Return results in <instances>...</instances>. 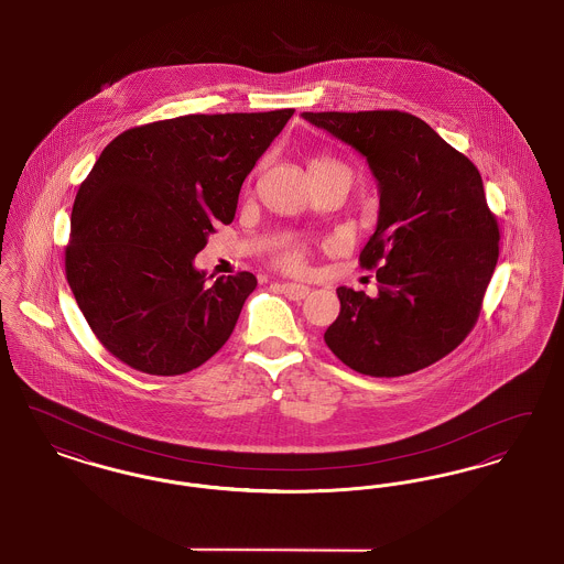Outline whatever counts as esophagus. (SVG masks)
<instances>
[{"label": "esophagus", "instance_id": "obj_1", "mask_svg": "<svg viewBox=\"0 0 564 564\" xmlns=\"http://www.w3.org/2000/svg\"><path fill=\"white\" fill-rule=\"evenodd\" d=\"M281 292L288 295V297H292V300H302V297L308 295L311 290L306 285H302V283H283Z\"/></svg>", "mask_w": 564, "mask_h": 564}]
</instances>
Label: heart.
Instances as JSON below:
<instances>
[{
	"label": "heart",
	"mask_w": 564,
	"mask_h": 564,
	"mask_svg": "<svg viewBox=\"0 0 564 564\" xmlns=\"http://www.w3.org/2000/svg\"><path fill=\"white\" fill-rule=\"evenodd\" d=\"M338 166H343V164L336 161V159H332V156H313V159L308 161V173H311V175H317V173H325V171L338 169ZM279 262H281L283 269H302V267H304V249L297 247V245L285 249L283 256L279 258Z\"/></svg>",
	"instance_id": "1"
}]
</instances>
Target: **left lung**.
<instances>
[{"label": "left lung", "instance_id": "obj_1", "mask_svg": "<svg viewBox=\"0 0 564 564\" xmlns=\"http://www.w3.org/2000/svg\"><path fill=\"white\" fill-rule=\"evenodd\" d=\"M355 148L378 182V221L359 262L378 294L338 288L325 345L359 375H412L455 350L478 322L499 260V226L474 162L421 118L398 111H304Z\"/></svg>", "mask_w": 564, "mask_h": 564}]
</instances>
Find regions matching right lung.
I'll return each instance as SVG.
<instances>
[{
    "label": "right lung",
    "mask_w": 564,
    "mask_h": 564,
    "mask_svg": "<svg viewBox=\"0 0 564 564\" xmlns=\"http://www.w3.org/2000/svg\"><path fill=\"white\" fill-rule=\"evenodd\" d=\"M294 109L189 113L118 134L72 209L67 283L106 349L139 372L186 375L226 345L251 272L207 283L194 269L215 224Z\"/></svg>",
    "instance_id": "1"
}]
</instances>
